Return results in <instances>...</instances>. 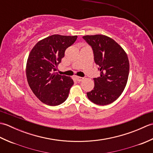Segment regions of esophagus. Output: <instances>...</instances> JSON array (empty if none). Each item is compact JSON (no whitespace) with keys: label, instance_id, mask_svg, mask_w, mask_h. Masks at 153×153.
<instances>
[{"label":"esophagus","instance_id":"obj_1","mask_svg":"<svg viewBox=\"0 0 153 153\" xmlns=\"http://www.w3.org/2000/svg\"><path fill=\"white\" fill-rule=\"evenodd\" d=\"M75 78L77 81V82H82V81L83 80V77H79V76H76L75 77Z\"/></svg>","mask_w":153,"mask_h":153}]
</instances>
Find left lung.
Masks as SVG:
<instances>
[{"label": "left lung", "instance_id": "8db88e82", "mask_svg": "<svg viewBox=\"0 0 153 153\" xmlns=\"http://www.w3.org/2000/svg\"><path fill=\"white\" fill-rule=\"evenodd\" d=\"M83 38L91 46L95 62L100 71V76L93 79L95 87L87 93V97L96 105H109L121 95L126 86L129 71L128 55L119 44L106 35H85Z\"/></svg>", "mask_w": 153, "mask_h": 153}]
</instances>
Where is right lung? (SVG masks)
Masks as SVG:
<instances>
[{
    "instance_id": "1",
    "label": "right lung",
    "mask_w": 153,
    "mask_h": 153,
    "mask_svg": "<svg viewBox=\"0 0 153 153\" xmlns=\"http://www.w3.org/2000/svg\"><path fill=\"white\" fill-rule=\"evenodd\" d=\"M77 36L53 35L43 39L32 48L27 60L26 77L32 91L42 102L49 106L63 103L69 95L74 81L55 71L68 47Z\"/></svg>"
}]
</instances>
